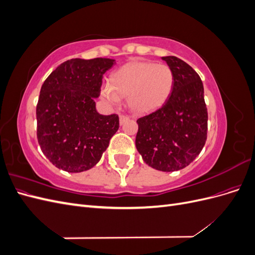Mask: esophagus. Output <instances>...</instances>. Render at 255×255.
Listing matches in <instances>:
<instances>
[{"mask_svg": "<svg viewBox=\"0 0 255 255\" xmlns=\"http://www.w3.org/2000/svg\"><path fill=\"white\" fill-rule=\"evenodd\" d=\"M128 119V117L127 115H120L119 116V121H120V125H123L127 120Z\"/></svg>", "mask_w": 255, "mask_h": 255, "instance_id": "34e87169", "label": "esophagus"}]
</instances>
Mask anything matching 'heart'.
I'll return each mask as SVG.
<instances>
[{
  "instance_id": "obj_1",
  "label": "heart",
  "mask_w": 255,
  "mask_h": 255,
  "mask_svg": "<svg viewBox=\"0 0 255 255\" xmlns=\"http://www.w3.org/2000/svg\"><path fill=\"white\" fill-rule=\"evenodd\" d=\"M174 83L170 67L151 61H132L113 75V86L102 90L107 101L117 104L119 96L128 97L129 109L143 114L158 109L170 96Z\"/></svg>"
}]
</instances>
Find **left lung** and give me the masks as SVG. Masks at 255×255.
Returning a JSON list of instances; mask_svg holds the SVG:
<instances>
[{"mask_svg":"<svg viewBox=\"0 0 255 255\" xmlns=\"http://www.w3.org/2000/svg\"><path fill=\"white\" fill-rule=\"evenodd\" d=\"M163 58L174 76L170 96L160 109L137 120L136 148L146 165L171 172L187 167L207 138V109L199 74L175 56Z\"/></svg>","mask_w":255,"mask_h":255,"instance_id":"left-lung-1","label":"left lung"}]
</instances>
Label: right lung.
<instances>
[{
  "label": "right lung",
  "mask_w": 255,
  "mask_h": 255,
  "mask_svg": "<svg viewBox=\"0 0 255 255\" xmlns=\"http://www.w3.org/2000/svg\"><path fill=\"white\" fill-rule=\"evenodd\" d=\"M113 65L110 58H72L42 84L36 107L37 139L58 169L82 172L96 166L118 130V115H100L94 100Z\"/></svg>",
  "instance_id": "add662e5"
}]
</instances>
